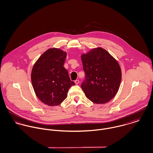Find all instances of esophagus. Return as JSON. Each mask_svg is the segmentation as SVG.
Returning a JSON list of instances; mask_svg holds the SVG:
<instances>
[{"mask_svg": "<svg viewBox=\"0 0 153 153\" xmlns=\"http://www.w3.org/2000/svg\"><path fill=\"white\" fill-rule=\"evenodd\" d=\"M75 84H78L79 83V81L78 79H76L75 81Z\"/></svg>", "mask_w": 153, "mask_h": 153, "instance_id": "esophagus-1", "label": "esophagus"}]
</instances>
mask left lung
I'll return each mask as SVG.
<instances>
[{"mask_svg":"<svg viewBox=\"0 0 153 153\" xmlns=\"http://www.w3.org/2000/svg\"><path fill=\"white\" fill-rule=\"evenodd\" d=\"M85 81L81 88L88 100L95 104L108 102L117 94L121 81V69L117 61L101 47L81 55Z\"/></svg>","mask_w":153,"mask_h":153,"instance_id":"1","label":"left lung"}]
</instances>
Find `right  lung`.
I'll use <instances>...</instances> for the list:
<instances>
[{
  "label": "right lung",
  "instance_id": "right-lung-1",
  "mask_svg": "<svg viewBox=\"0 0 153 153\" xmlns=\"http://www.w3.org/2000/svg\"><path fill=\"white\" fill-rule=\"evenodd\" d=\"M67 52L59 48H49L35 62L31 72L35 93L44 104L56 106L67 97L68 89L75 83L71 81L64 66Z\"/></svg>",
  "mask_w": 153,
  "mask_h": 153
}]
</instances>
